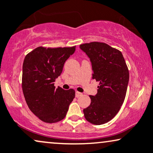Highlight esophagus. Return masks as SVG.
<instances>
[{
  "label": "esophagus",
  "mask_w": 153,
  "mask_h": 153,
  "mask_svg": "<svg viewBox=\"0 0 153 153\" xmlns=\"http://www.w3.org/2000/svg\"><path fill=\"white\" fill-rule=\"evenodd\" d=\"M82 93L81 92H75V97H79L82 96Z\"/></svg>",
  "instance_id": "34e87169"
}]
</instances>
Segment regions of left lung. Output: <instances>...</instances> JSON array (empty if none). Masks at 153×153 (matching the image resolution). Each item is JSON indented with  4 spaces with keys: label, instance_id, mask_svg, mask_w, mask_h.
I'll return each instance as SVG.
<instances>
[{
    "label": "left lung",
    "instance_id": "left-lung-1",
    "mask_svg": "<svg viewBox=\"0 0 153 153\" xmlns=\"http://www.w3.org/2000/svg\"><path fill=\"white\" fill-rule=\"evenodd\" d=\"M80 49L90 59L92 79L100 82L97 93L90 96V106L83 109L85 118L92 124H104L117 115L124 101L128 67L121 52L105 43L83 44Z\"/></svg>",
    "mask_w": 153,
    "mask_h": 153
}]
</instances>
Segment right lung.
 <instances>
[{"label": "right lung", "instance_id": "obj_1", "mask_svg": "<svg viewBox=\"0 0 153 153\" xmlns=\"http://www.w3.org/2000/svg\"><path fill=\"white\" fill-rule=\"evenodd\" d=\"M75 51V46L55 49L40 46L25 58L22 85L25 101L31 111L44 122L56 123L64 119L74 99V90L56 89L53 82Z\"/></svg>", "mask_w": 153, "mask_h": 153}]
</instances>
